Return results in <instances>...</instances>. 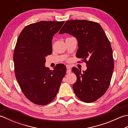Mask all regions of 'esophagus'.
<instances>
[{"label":"esophagus","mask_w":128,"mask_h":128,"mask_svg":"<svg viewBox=\"0 0 128 128\" xmlns=\"http://www.w3.org/2000/svg\"><path fill=\"white\" fill-rule=\"evenodd\" d=\"M71 72V69L69 66H66V73L67 74H69V73Z\"/></svg>","instance_id":"1"}]
</instances>
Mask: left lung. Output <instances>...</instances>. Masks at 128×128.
Segmentation results:
<instances>
[{
	"instance_id": "1",
	"label": "left lung",
	"mask_w": 128,
	"mask_h": 128,
	"mask_svg": "<svg viewBox=\"0 0 128 128\" xmlns=\"http://www.w3.org/2000/svg\"><path fill=\"white\" fill-rule=\"evenodd\" d=\"M68 33L78 41L76 56L86 62L87 70L72 68L77 77L73 90L80 100L96 101L107 91L114 69L113 52L109 40L98 23L85 20H68L59 34Z\"/></svg>"
}]
</instances>
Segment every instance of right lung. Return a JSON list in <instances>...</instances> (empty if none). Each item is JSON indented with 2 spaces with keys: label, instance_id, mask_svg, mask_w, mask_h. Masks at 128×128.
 Returning <instances> with one entry per match:
<instances>
[{
  "label": "right lung",
  "instance_id": "1",
  "mask_svg": "<svg viewBox=\"0 0 128 128\" xmlns=\"http://www.w3.org/2000/svg\"><path fill=\"white\" fill-rule=\"evenodd\" d=\"M64 21H42L26 26L18 37L14 52L16 78L25 97L38 105L55 98L66 74L62 64L53 70L45 66V57L52 53V40Z\"/></svg>",
  "mask_w": 128,
  "mask_h": 128
}]
</instances>
